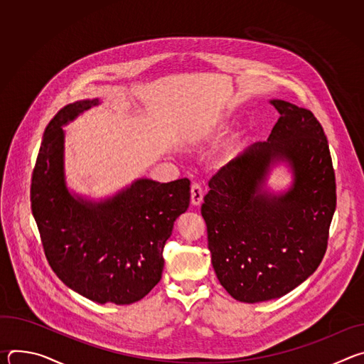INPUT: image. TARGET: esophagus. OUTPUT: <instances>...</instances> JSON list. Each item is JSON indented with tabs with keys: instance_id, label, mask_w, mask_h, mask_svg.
Masks as SVG:
<instances>
[{
	"instance_id": "1",
	"label": "esophagus",
	"mask_w": 364,
	"mask_h": 364,
	"mask_svg": "<svg viewBox=\"0 0 364 364\" xmlns=\"http://www.w3.org/2000/svg\"><path fill=\"white\" fill-rule=\"evenodd\" d=\"M203 196H204V191H203L201 186L194 183L191 186V204L193 205H200L201 201H203Z\"/></svg>"
}]
</instances>
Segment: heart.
<instances>
[{
	"label": "heart",
	"mask_w": 364,
	"mask_h": 364,
	"mask_svg": "<svg viewBox=\"0 0 364 364\" xmlns=\"http://www.w3.org/2000/svg\"><path fill=\"white\" fill-rule=\"evenodd\" d=\"M210 134V128H207V127H200V128H197L194 132H193V135H191V139L194 141V142H198V141H201V139H204L207 135Z\"/></svg>",
	"instance_id": "b5f03b06"
}]
</instances>
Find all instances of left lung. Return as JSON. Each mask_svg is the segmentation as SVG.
<instances>
[{
  "instance_id": "left-lung-1",
  "label": "left lung",
  "mask_w": 364,
  "mask_h": 364,
  "mask_svg": "<svg viewBox=\"0 0 364 364\" xmlns=\"http://www.w3.org/2000/svg\"><path fill=\"white\" fill-rule=\"evenodd\" d=\"M279 119L209 181L201 216L222 287L240 302L279 298L321 264L336 212V177L327 136L313 112L272 99ZM284 165L291 186L267 187Z\"/></svg>"
}]
</instances>
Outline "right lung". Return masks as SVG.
I'll list each match as a JSON object with an SVG mask.
<instances>
[{
  "instance_id": "right-lung-1",
  "label": "right lung",
  "mask_w": 364,
  "mask_h": 364,
  "mask_svg": "<svg viewBox=\"0 0 364 364\" xmlns=\"http://www.w3.org/2000/svg\"><path fill=\"white\" fill-rule=\"evenodd\" d=\"M99 103H69L48 122L31 180V210L47 261L66 287L97 304L127 305L160 282L164 245L188 209L190 180L136 178L99 200L72 191L63 127Z\"/></svg>"
}]
</instances>
